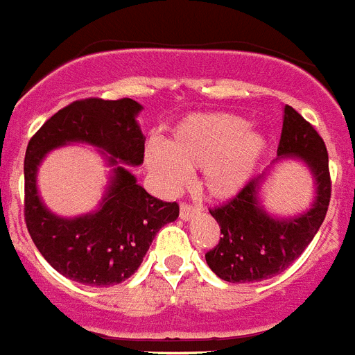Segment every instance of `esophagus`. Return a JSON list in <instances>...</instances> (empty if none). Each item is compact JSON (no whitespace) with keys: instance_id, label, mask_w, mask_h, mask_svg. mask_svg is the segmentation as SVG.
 I'll return each mask as SVG.
<instances>
[{"instance_id":"obj_1","label":"esophagus","mask_w":355,"mask_h":355,"mask_svg":"<svg viewBox=\"0 0 355 355\" xmlns=\"http://www.w3.org/2000/svg\"><path fill=\"white\" fill-rule=\"evenodd\" d=\"M199 206H192L188 205V202H181V208H180V216L183 220H190L197 211H199Z\"/></svg>"}]
</instances>
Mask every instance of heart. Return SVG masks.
I'll use <instances>...</instances> for the list:
<instances>
[{
    "label": "heart",
    "mask_w": 355,
    "mask_h": 355,
    "mask_svg": "<svg viewBox=\"0 0 355 355\" xmlns=\"http://www.w3.org/2000/svg\"><path fill=\"white\" fill-rule=\"evenodd\" d=\"M266 153V137L233 114H193L181 119L167 144H150L146 159L168 190L183 187L188 171H202V188L225 200L249 183Z\"/></svg>",
    "instance_id": "obj_1"
}]
</instances>
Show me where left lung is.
<instances>
[{"label": "left lung", "instance_id": "8db88e82", "mask_svg": "<svg viewBox=\"0 0 355 355\" xmlns=\"http://www.w3.org/2000/svg\"><path fill=\"white\" fill-rule=\"evenodd\" d=\"M279 158H299L306 163L316 184L315 202L293 218H275L259 205V184L265 172L252 178L225 205L209 209L220 225L222 238L206 252V263L227 283H258L281 274L311 243L327 215L331 174L325 142L315 128L284 106Z\"/></svg>", "mask_w": 355, "mask_h": 355}]
</instances>
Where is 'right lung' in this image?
Listing matches in <instances>:
<instances>
[{"instance_id": "obj_1", "label": "right lung", "mask_w": 355, "mask_h": 355, "mask_svg": "<svg viewBox=\"0 0 355 355\" xmlns=\"http://www.w3.org/2000/svg\"><path fill=\"white\" fill-rule=\"evenodd\" d=\"M142 106L130 97L80 99L58 110L30 139L24 156V220L46 261L65 277L87 286H112L137 272L156 233L180 215L178 202L147 193L119 165L144 162ZM85 141L106 150L114 178L97 212L76 219L53 216L36 193V167L49 150Z\"/></svg>"}]
</instances>
